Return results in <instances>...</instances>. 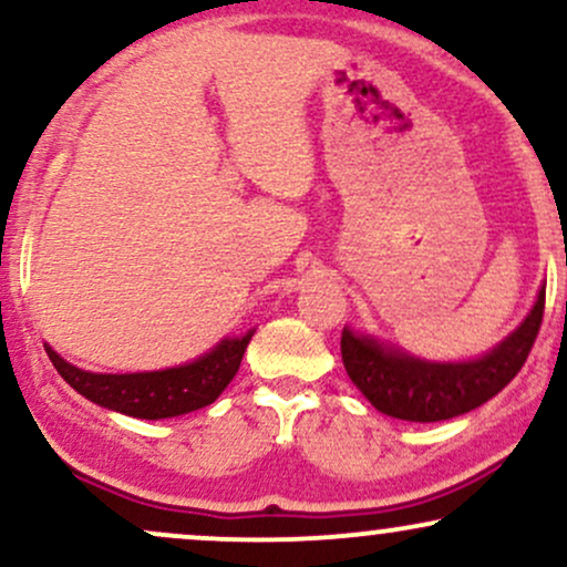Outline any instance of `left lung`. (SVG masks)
Masks as SVG:
<instances>
[{
  "instance_id": "8db88e82",
  "label": "left lung",
  "mask_w": 567,
  "mask_h": 567,
  "mask_svg": "<svg viewBox=\"0 0 567 567\" xmlns=\"http://www.w3.org/2000/svg\"><path fill=\"white\" fill-rule=\"evenodd\" d=\"M546 290L509 338L472 362H426L343 328L341 357L351 383L381 413L402 421H447L496 396L528 360L544 320Z\"/></svg>"
}]
</instances>
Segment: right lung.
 <instances>
[{
	"mask_svg": "<svg viewBox=\"0 0 567 567\" xmlns=\"http://www.w3.org/2000/svg\"><path fill=\"white\" fill-rule=\"evenodd\" d=\"M252 330L243 338H224L216 349L202 354L199 360L188 365L152 370V373H90L55 354L48 349L50 362H53L61 379L87 396L95 405L116 410V413L133 415V419H173V415L192 413L210 402L229 386L237 375L239 362L250 343Z\"/></svg>",
	"mask_w": 567,
	"mask_h": 567,
	"instance_id": "add662e5",
	"label": "right lung"
}]
</instances>
